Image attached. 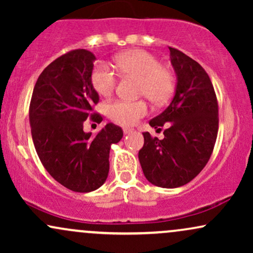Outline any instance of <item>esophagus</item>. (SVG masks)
Wrapping results in <instances>:
<instances>
[{"label":"esophagus","instance_id":"obj_1","mask_svg":"<svg viewBox=\"0 0 253 253\" xmlns=\"http://www.w3.org/2000/svg\"><path fill=\"white\" fill-rule=\"evenodd\" d=\"M133 128H128V127H126V128H124V133L125 134H129V133H132L133 132Z\"/></svg>","mask_w":253,"mask_h":253}]
</instances>
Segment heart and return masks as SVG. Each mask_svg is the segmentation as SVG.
<instances>
[{
  "instance_id": "b5f03b06",
  "label": "heart",
  "mask_w": 253,
  "mask_h": 253,
  "mask_svg": "<svg viewBox=\"0 0 253 253\" xmlns=\"http://www.w3.org/2000/svg\"><path fill=\"white\" fill-rule=\"evenodd\" d=\"M118 71L125 77L138 80V94L147 97L152 103L164 104L172 97L176 88L173 72L161 65L156 56L144 50H130L118 54L114 59ZM92 88L102 96L113 94L118 84V77L104 63H98L91 72ZM149 112L145 101H114L108 104L109 118L124 126L134 125Z\"/></svg>"
}]
</instances>
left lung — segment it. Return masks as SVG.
<instances>
[{"label":"left lung","instance_id":"8db88e82","mask_svg":"<svg viewBox=\"0 0 253 253\" xmlns=\"http://www.w3.org/2000/svg\"><path fill=\"white\" fill-rule=\"evenodd\" d=\"M177 75L176 92L167 109L150 125L164 130V139L144 134L139 162L147 181L162 188L189 183L210 161L219 128L214 86L205 69L177 48L169 47Z\"/></svg>","mask_w":253,"mask_h":253}]
</instances>
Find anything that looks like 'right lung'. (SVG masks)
I'll return each instance as SVG.
<instances>
[{
    "instance_id": "add662e5",
    "label": "right lung",
    "mask_w": 253,
    "mask_h": 253,
    "mask_svg": "<svg viewBox=\"0 0 253 253\" xmlns=\"http://www.w3.org/2000/svg\"><path fill=\"white\" fill-rule=\"evenodd\" d=\"M90 51L78 48L58 57L38 77L30 104L34 147L43 168L58 183L76 193L96 190L109 172L110 145L123 138L121 127L107 124L96 135L85 133L86 119L100 124L92 107L95 62Z\"/></svg>"
}]
</instances>
